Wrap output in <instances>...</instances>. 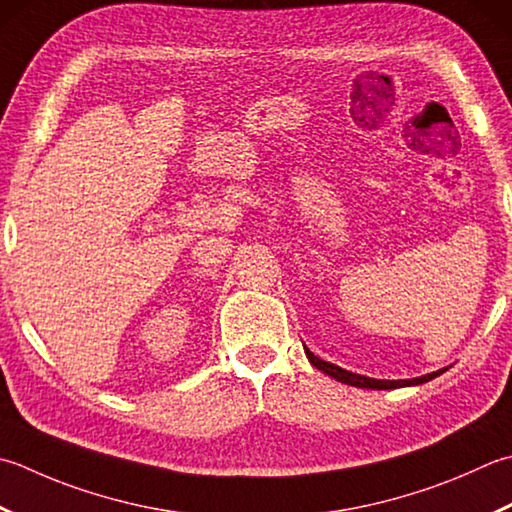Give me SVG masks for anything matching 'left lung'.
<instances>
[{"instance_id":"1","label":"left lung","mask_w":512,"mask_h":512,"mask_svg":"<svg viewBox=\"0 0 512 512\" xmlns=\"http://www.w3.org/2000/svg\"><path fill=\"white\" fill-rule=\"evenodd\" d=\"M304 350H306V355H308V362L313 364L315 368H319V370H322V373L337 379V382L348 384V386H357V388L388 390V388H397V386H417V384L428 382V379H433V377H437L439 373H444V370H446V368L444 370H435V373L424 375V377H415V379H397V382H388V379H370V377H364V375H355V373H350V370H344V368H339L335 364L324 362V359H319L317 355L310 353L306 346H304Z\"/></svg>"}]
</instances>
